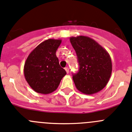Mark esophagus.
<instances>
[{
    "instance_id": "1",
    "label": "esophagus",
    "mask_w": 132,
    "mask_h": 132,
    "mask_svg": "<svg viewBox=\"0 0 132 132\" xmlns=\"http://www.w3.org/2000/svg\"><path fill=\"white\" fill-rule=\"evenodd\" d=\"M65 70H66V73H69V68H68V67H66V68H65Z\"/></svg>"
}]
</instances>
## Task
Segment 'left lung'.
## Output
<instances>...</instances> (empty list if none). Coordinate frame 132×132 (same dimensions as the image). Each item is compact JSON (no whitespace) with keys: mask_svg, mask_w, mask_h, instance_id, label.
<instances>
[{"mask_svg":"<svg viewBox=\"0 0 132 132\" xmlns=\"http://www.w3.org/2000/svg\"><path fill=\"white\" fill-rule=\"evenodd\" d=\"M70 40L79 66L78 72L72 77L76 88L86 95L101 91L109 82L112 73L109 54L89 37H72Z\"/></svg>","mask_w":132,"mask_h":132,"instance_id":"left-lung-1","label":"left lung"}]
</instances>
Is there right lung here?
I'll use <instances>...</instances> for the list:
<instances>
[{
    "label": "right lung",
    "instance_id": "right-lung-1",
    "mask_svg": "<svg viewBox=\"0 0 132 132\" xmlns=\"http://www.w3.org/2000/svg\"><path fill=\"white\" fill-rule=\"evenodd\" d=\"M62 40L48 39L34 48L25 62L27 82L35 92L49 94L58 88L66 72L60 67L56 51Z\"/></svg>",
    "mask_w": 132,
    "mask_h": 132
}]
</instances>
